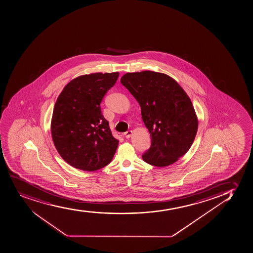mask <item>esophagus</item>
Masks as SVG:
<instances>
[{
    "mask_svg": "<svg viewBox=\"0 0 253 253\" xmlns=\"http://www.w3.org/2000/svg\"><path fill=\"white\" fill-rule=\"evenodd\" d=\"M124 135H125V137L126 138V139H129V138L131 137V135H132V131L129 130L127 131V132H125Z\"/></svg>",
    "mask_w": 253,
    "mask_h": 253,
    "instance_id": "1",
    "label": "esophagus"
}]
</instances>
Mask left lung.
I'll return each mask as SVG.
<instances>
[{
    "instance_id": "obj_1",
    "label": "left lung",
    "mask_w": 253,
    "mask_h": 253,
    "mask_svg": "<svg viewBox=\"0 0 253 253\" xmlns=\"http://www.w3.org/2000/svg\"><path fill=\"white\" fill-rule=\"evenodd\" d=\"M120 82L139 103L150 133L151 145L143 160L157 167L176 162L193 144L198 128L186 92L174 79L152 71L128 73Z\"/></svg>"
}]
</instances>
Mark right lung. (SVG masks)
<instances>
[{"label": "right lung", "mask_w": 253, "mask_h": 253, "mask_svg": "<svg viewBox=\"0 0 253 253\" xmlns=\"http://www.w3.org/2000/svg\"><path fill=\"white\" fill-rule=\"evenodd\" d=\"M120 74H88L68 83L55 103L52 140L61 157L74 168L94 171L108 166L119 140L112 135L100 103Z\"/></svg>", "instance_id": "add662e5"}]
</instances>
